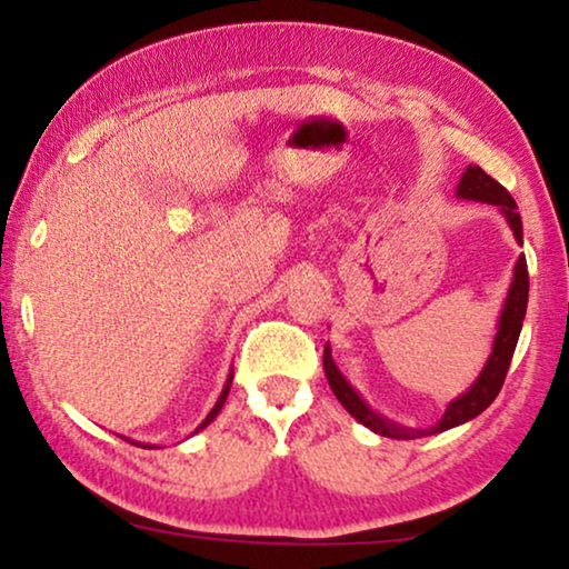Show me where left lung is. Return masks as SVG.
I'll use <instances>...</instances> for the list:
<instances>
[{
	"label": "left lung",
	"mask_w": 569,
	"mask_h": 569,
	"mask_svg": "<svg viewBox=\"0 0 569 569\" xmlns=\"http://www.w3.org/2000/svg\"><path fill=\"white\" fill-rule=\"evenodd\" d=\"M458 199H469V201H485V204H495L500 209L505 220H508L512 236H516L518 243H523V222H520L518 214V204L516 199L510 197L508 189L495 181L492 176H487L479 166H469L463 170L461 181H458L456 189ZM526 306H528V267H526V256H518L516 269H512V282L508 290V298H505L500 321H497V333L492 341V352H489L485 368L477 376V380L469 386V391L458 396L448 403L446 415L440 417V422H435L427 430H417V427H403L393 419H388L383 415H378L376 409H370L360 393L349 386V380L341 376V370L337 368L331 357V347L326 345L323 349V370L326 378H329V386L333 396H337L341 407H345L349 415H352L357 422H362L368 430L376 435H383V438H393V440H415V438H427V435H438L446 432L450 427H458L469 419L479 417L489 403L497 399L500 388L505 383V376H508L512 352H516L520 329H523V318H526Z\"/></svg>",
	"instance_id": "1"
}]
</instances>
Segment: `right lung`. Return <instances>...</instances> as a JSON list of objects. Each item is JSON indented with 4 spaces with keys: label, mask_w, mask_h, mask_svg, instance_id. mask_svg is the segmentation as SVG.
Masks as SVG:
<instances>
[{
    "label": "right lung",
    "mask_w": 569,
    "mask_h": 569,
    "mask_svg": "<svg viewBox=\"0 0 569 569\" xmlns=\"http://www.w3.org/2000/svg\"><path fill=\"white\" fill-rule=\"evenodd\" d=\"M230 386H232V370H230V376H228V380H224V388H222V393H220V399H217V403L212 407V411H209L207 415V419L204 422H201L199 427H197V432L199 430H204V427L209 425V422H214V417L220 415L222 411V407H224V399H228V393H230ZM129 442H134V440H129ZM137 446H142V448H152V446H147V442H137Z\"/></svg>",
    "instance_id": "obj_1"
}]
</instances>
